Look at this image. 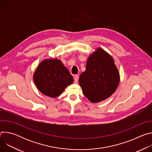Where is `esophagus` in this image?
<instances>
[{"instance_id":"esophagus-1","label":"esophagus","mask_w":152,"mask_h":152,"mask_svg":"<svg viewBox=\"0 0 152 152\" xmlns=\"http://www.w3.org/2000/svg\"><path fill=\"white\" fill-rule=\"evenodd\" d=\"M78 79H79V75H76L74 76V81L75 83H77L78 82Z\"/></svg>"}]
</instances>
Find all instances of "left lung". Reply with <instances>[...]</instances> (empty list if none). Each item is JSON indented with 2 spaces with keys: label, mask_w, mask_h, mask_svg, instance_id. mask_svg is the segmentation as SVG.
Returning <instances> with one entry per match:
<instances>
[{
  "label": "left lung",
  "mask_w": 152,
  "mask_h": 152,
  "mask_svg": "<svg viewBox=\"0 0 152 152\" xmlns=\"http://www.w3.org/2000/svg\"><path fill=\"white\" fill-rule=\"evenodd\" d=\"M120 75L113 56L98 48L90 55L86 70L80 75L79 82L85 96L92 103L110 97L117 90Z\"/></svg>",
  "instance_id": "8db88e82"
}]
</instances>
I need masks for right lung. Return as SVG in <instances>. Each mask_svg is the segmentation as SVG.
<instances>
[{
    "mask_svg": "<svg viewBox=\"0 0 152 152\" xmlns=\"http://www.w3.org/2000/svg\"><path fill=\"white\" fill-rule=\"evenodd\" d=\"M33 79L38 90L52 98L61 95L74 81L69 70L57 58L42 60L34 73Z\"/></svg>",
    "mask_w": 152,
    "mask_h": 152,
    "instance_id": "1",
    "label": "right lung"
}]
</instances>
